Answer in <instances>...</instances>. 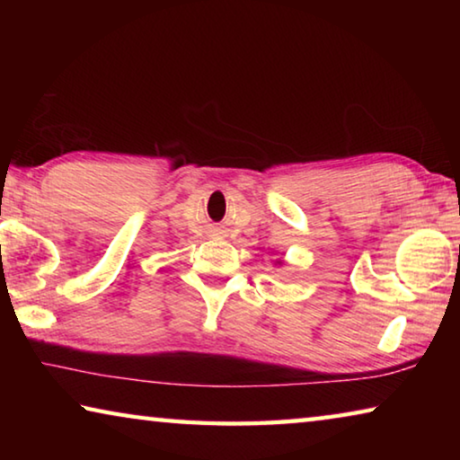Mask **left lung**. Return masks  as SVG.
<instances>
[{"label":"left lung","instance_id":"8db88e82","mask_svg":"<svg viewBox=\"0 0 460 460\" xmlns=\"http://www.w3.org/2000/svg\"><path fill=\"white\" fill-rule=\"evenodd\" d=\"M276 263H279V266H282V263H284V261H282V260H279V261H276Z\"/></svg>","mask_w":460,"mask_h":460}]
</instances>
